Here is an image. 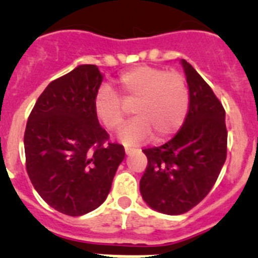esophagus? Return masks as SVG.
<instances>
[{"instance_id": "obj_1", "label": "esophagus", "mask_w": 258, "mask_h": 258, "mask_svg": "<svg viewBox=\"0 0 258 258\" xmlns=\"http://www.w3.org/2000/svg\"><path fill=\"white\" fill-rule=\"evenodd\" d=\"M132 150H133V149H132V147H129V146H125V152H126V154H129V152H131Z\"/></svg>"}]
</instances>
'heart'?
I'll return each mask as SVG.
<instances>
[{"mask_svg": "<svg viewBox=\"0 0 258 258\" xmlns=\"http://www.w3.org/2000/svg\"><path fill=\"white\" fill-rule=\"evenodd\" d=\"M117 84L126 99H137L136 117L120 132L125 143L149 140L155 134L163 141L183 124L190 104L186 80L177 71H165L154 66H137L122 72ZM95 117L108 131H117L124 121V106L111 86L102 85L93 101Z\"/></svg>", "mask_w": 258, "mask_h": 258, "instance_id": "heart-1", "label": "heart"}]
</instances>
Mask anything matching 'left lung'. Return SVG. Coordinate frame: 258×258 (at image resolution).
<instances>
[{
  "label": "left lung",
  "instance_id": "left-lung-1",
  "mask_svg": "<svg viewBox=\"0 0 258 258\" xmlns=\"http://www.w3.org/2000/svg\"><path fill=\"white\" fill-rule=\"evenodd\" d=\"M181 63L190 92L188 113L172 140L143 150L147 166L140 182L143 200L165 214L198 206L217 181L227 155L222 103L190 63Z\"/></svg>",
  "mask_w": 258,
  "mask_h": 258
}]
</instances>
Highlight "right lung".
Instances as JSON below:
<instances>
[{"label":"right lung","instance_id":"obj_1","mask_svg":"<svg viewBox=\"0 0 258 258\" xmlns=\"http://www.w3.org/2000/svg\"><path fill=\"white\" fill-rule=\"evenodd\" d=\"M103 76L83 64L54 80L38 97L24 133L26 169L33 187L51 208L83 216L106 200L124 146L95 117L93 101Z\"/></svg>","mask_w":258,"mask_h":258}]
</instances>
